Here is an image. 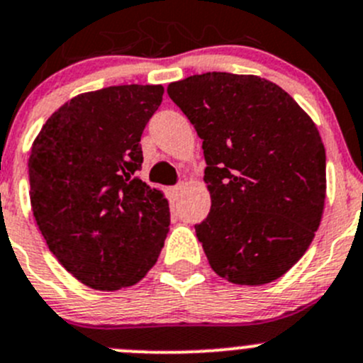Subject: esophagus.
<instances>
[{
  "mask_svg": "<svg viewBox=\"0 0 363 363\" xmlns=\"http://www.w3.org/2000/svg\"><path fill=\"white\" fill-rule=\"evenodd\" d=\"M181 193H182V184H177L174 186V188H170V195L174 200H177L179 196H181Z\"/></svg>",
  "mask_w": 363,
  "mask_h": 363,
  "instance_id": "obj_1",
  "label": "esophagus"
}]
</instances>
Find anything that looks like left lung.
Masks as SVG:
<instances>
[{
    "label": "left lung",
    "mask_w": 363,
    "mask_h": 363,
    "mask_svg": "<svg viewBox=\"0 0 363 363\" xmlns=\"http://www.w3.org/2000/svg\"><path fill=\"white\" fill-rule=\"evenodd\" d=\"M167 93L202 138L211 212L195 230L212 270L235 284L272 283L302 258L323 214L316 124L256 75L207 72Z\"/></svg>",
    "instance_id": "8db88e82"
}]
</instances>
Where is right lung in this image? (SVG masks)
<instances>
[{"label": "right lung", "mask_w": 363, "mask_h": 363, "mask_svg": "<svg viewBox=\"0 0 363 363\" xmlns=\"http://www.w3.org/2000/svg\"><path fill=\"white\" fill-rule=\"evenodd\" d=\"M163 86H112L72 98L29 155L33 216L52 255L94 290L138 283L158 259L170 211L137 172Z\"/></svg>", "instance_id": "1"}]
</instances>
